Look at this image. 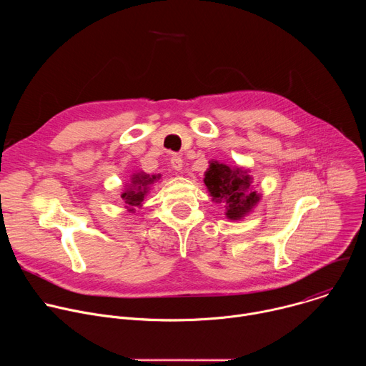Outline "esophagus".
<instances>
[{
  "label": "esophagus",
  "instance_id": "obj_1",
  "mask_svg": "<svg viewBox=\"0 0 366 366\" xmlns=\"http://www.w3.org/2000/svg\"><path fill=\"white\" fill-rule=\"evenodd\" d=\"M171 164H172V168L175 171H181L182 165H184V161L179 158V156H174V158L171 159Z\"/></svg>",
  "mask_w": 366,
  "mask_h": 366
}]
</instances>
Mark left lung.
Here are the masks:
<instances>
[{"instance_id":"8db88e82","label":"left lung","mask_w":366,"mask_h":366,"mask_svg":"<svg viewBox=\"0 0 366 366\" xmlns=\"http://www.w3.org/2000/svg\"><path fill=\"white\" fill-rule=\"evenodd\" d=\"M204 184L214 202L224 204L226 217L233 222L242 220L252 213L262 197L254 191L249 169L230 168L214 159L210 161V167L204 174Z\"/></svg>"}]
</instances>
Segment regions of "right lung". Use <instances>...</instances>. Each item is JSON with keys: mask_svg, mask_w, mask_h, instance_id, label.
I'll return each instance as SVG.
<instances>
[{"mask_svg": "<svg viewBox=\"0 0 366 366\" xmlns=\"http://www.w3.org/2000/svg\"><path fill=\"white\" fill-rule=\"evenodd\" d=\"M161 179V174L149 175L146 172H137L130 177V182L122 192V198L127 212L134 213L136 208H140L144 197L150 191V187Z\"/></svg>", "mask_w": 366, "mask_h": 366, "instance_id": "obj_1", "label": "right lung"}]
</instances>
